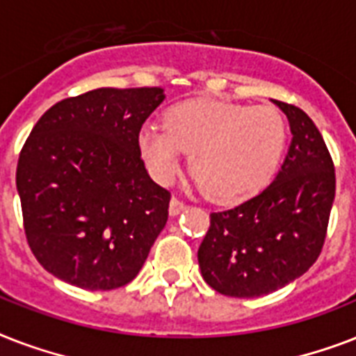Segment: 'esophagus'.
I'll list each match as a JSON object with an SVG mask.
<instances>
[{"label": "esophagus", "instance_id": "esophagus-1", "mask_svg": "<svg viewBox=\"0 0 356 356\" xmlns=\"http://www.w3.org/2000/svg\"><path fill=\"white\" fill-rule=\"evenodd\" d=\"M184 209H186V203H183L179 197H172V201H170V214L172 216H177L179 212H183Z\"/></svg>", "mask_w": 356, "mask_h": 356}]
</instances>
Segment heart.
Returning <instances> with one entry per match:
<instances>
[{
  "mask_svg": "<svg viewBox=\"0 0 356 356\" xmlns=\"http://www.w3.org/2000/svg\"><path fill=\"white\" fill-rule=\"evenodd\" d=\"M288 125L277 108L218 99L173 105L164 125L149 123L138 134L140 153L161 183L179 173L190 153V172L218 203H240L270 183L286 149Z\"/></svg>",
  "mask_w": 356,
  "mask_h": 356,
  "instance_id": "heart-1",
  "label": "heart"
}]
</instances>
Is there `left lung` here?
Masks as SVG:
<instances>
[{"mask_svg":"<svg viewBox=\"0 0 356 356\" xmlns=\"http://www.w3.org/2000/svg\"><path fill=\"white\" fill-rule=\"evenodd\" d=\"M286 114L292 144L273 183L242 205L212 212L200 249L201 275L229 298H260L301 277L325 243L337 175L314 122L296 105Z\"/></svg>","mask_w":356,"mask_h":356,"instance_id":"1","label":"left lung"}]
</instances>
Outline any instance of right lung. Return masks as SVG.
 Wrapping results in <instances>:
<instances>
[{"label":"right lung","mask_w":356,"mask_h":356,"mask_svg":"<svg viewBox=\"0 0 356 356\" xmlns=\"http://www.w3.org/2000/svg\"><path fill=\"white\" fill-rule=\"evenodd\" d=\"M162 102L159 86L97 88L55 103L25 140L16 168L25 236L64 282L125 286L166 225L170 192L151 181L138 145Z\"/></svg>","instance_id":"1"}]
</instances>
